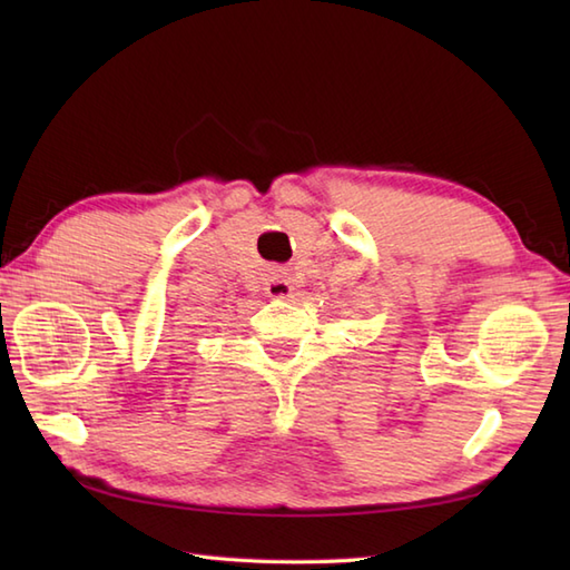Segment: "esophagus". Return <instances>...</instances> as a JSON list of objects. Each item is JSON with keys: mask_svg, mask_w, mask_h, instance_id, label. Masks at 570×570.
<instances>
[{"mask_svg": "<svg viewBox=\"0 0 570 570\" xmlns=\"http://www.w3.org/2000/svg\"><path fill=\"white\" fill-rule=\"evenodd\" d=\"M264 288L272 298H288L294 294V286H292V282H288V276H286L284 269H272L269 274H266Z\"/></svg>", "mask_w": 570, "mask_h": 570, "instance_id": "34e87169", "label": "esophagus"}]
</instances>
